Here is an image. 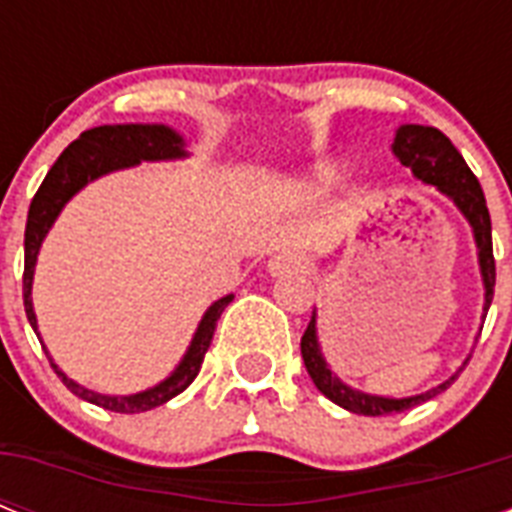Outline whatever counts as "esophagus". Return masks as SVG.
Segmentation results:
<instances>
[{
    "label": "esophagus",
    "mask_w": 512,
    "mask_h": 512,
    "mask_svg": "<svg viewBox=\"0 0 512 512\" xmlns=\"http://www.w3.org/2000/svg\"><path fill=\"white\" fill-rule=\"evenodd\" d=\"M268 273L271 276H295V273H308V260L295 252H279L268 260Z\"/></svg>",
    "instance_id": "obj_1"
}]
</instances>
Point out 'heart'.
Segmentation results:
<instances>
[{"label": "heart", "mask_w": 512, "mask_h": 512, "mask_svg": "<svg viewBox=\"0 0 512 512\" xmlns=\"http://www.w3.org/2000/svg\"><path fill=\"white\" fill-rule=\"evenodd\" d=\"M313 177H316L319 183H324V180H329V177H332V172H329L327 167H319V170L313 172Z\"/></svg>", "instance_id": "heart-1"}]
</instances>
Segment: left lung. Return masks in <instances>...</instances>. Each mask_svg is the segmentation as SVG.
I'll list each match as a JSON object with an SVG mask.
<instances>
[{"label":"left lung","mask_w":512,"mask_h":512,"mask_svg":"<svg viewBox=\"0 0 512 512\" xmlns=\"http://www.w3.org/2000/svg\"><path fill=\"white\" fill-rule=\"evenodd\" d=\"M393 154L398 156V162L409 167L414 177H420L422 183L436 185L438 191L449 196L457 204L465 220L473 228V239L478 247V265H481V279H484V313L489 311L494 297V279H497V268H494V249H492V217L486 209L484 191L478 177L470 172L462 154L452 146V140L446 138L444 132L436 127H422V124H404L398 127L396 140H393ZM300 350H303L305 369L311 374L313 385L337 406L348 409L353 414H366V417H380V414H393L412 409V406L428 401L436 393L446 390L454 382L449 377L441 382L438 388L420 393V396L409 398H385V396H369L361 390H353L350 385L337 377L327 366L324 356H321L319 335H316V313L311 316V324L305 329L303 340H300Z\"/></svg>","instance_id":"left-lung-1"}]
</instances>
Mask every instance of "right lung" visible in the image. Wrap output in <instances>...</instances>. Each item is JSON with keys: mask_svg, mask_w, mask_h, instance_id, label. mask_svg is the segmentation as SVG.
Instances as JSON below:
<instances>
[{"mask_svg": "<svg viewBox=\"0 0 512 512\" xmlns=\"http://www.w3.org/2000/svg\"><path fill=\"white\" fill-rule=\"evenodd\" d=\"M183 156H188L185 154L183 138L175 130H170V127H164V124H103V127L82 132L58 156V162L52 164V170L47 172V177L39 185V191L31 199L26 220V241H23V249H26V263H23V305H26L28 324L34 327L36 337H39V329H36V313L34 303H31L36 255H39V247H42L44 236H47V231L55 223V217L60 215V209L66 207V201L74 193L82 191L87 183L98 180L100 175L124 170V167H132V164L140 162H164V159H183ZM231 300L233 295H225L217 303L209 305L207 313L201 316L199 329H196L191 345L185 350L183 361L175 366V372L167 380L159 382V385H154V388L143 390V393H132V396H100L95 390H87L82 385H76L74 380H68L66 374L58 369V364L52 361L50 353L47 350L44 353L50 358L55 374H58L63 385L74 396L84 398V401H90L95 406H103L108 412H148V409L167 404L170 398H175L177 393H183L196 380L201 361H204V353H207L212 335H215L217 319H220V313L225 311V305L231 303Z\"/></svg>", "mask_w": 512, "mask_h": 512, "instance_id": "add662e5", "label": "right lung"}]
</instances>
